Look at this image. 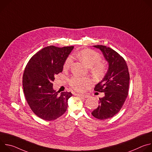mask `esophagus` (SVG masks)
<instances>
[{"label":"esophagus","mask_w":152,"mask_h":152,"mask_svg":"<svg viewBox=\"0 0 152 152\" xmlns=\"http://www.w3.org/2000/svg\"><path fill=\"white\" fill-rule=\"evenodd\" d=\"M76 96H77L78 97H82V98H88V97H89L88 95H82V94H76Z\"/></svg>","instance_id":"1"}]
</instances>
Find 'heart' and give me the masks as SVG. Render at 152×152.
Here are the masks:
<instances>
[{
  "label": "heart",
  "instance_id": "heart-1",
  "mask_svg": "<svg viewBox=\"0 0 152 152\" xmlns=\"http://www.w3.org/2000/svg\"><path fill=\"white\" fill-rule=\"evenodd\" d=\"M76 56L88 67H91V72L94 78L99 79L103 77L106 69L104 65L100 62L101 56L98 53L90 49H85L77 53ZM72 62V58L68 57L64 62V69L65 70L69 69ZM90 84V80L86 77H75L70 80L71 86L77 91H82Z\"/></svg>",
  "mask_w": 152,
  "mask_h": 152
}]
</instances>
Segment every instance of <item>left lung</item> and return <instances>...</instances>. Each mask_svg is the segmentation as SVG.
<instances>
[{"label":"left lung","mask_w":152,"mask_h":152,"mask_svg":"<svg viewBox=\"0 0 152 152\" xmlns=\"http://www.w3.org/2000/svg\"><path fill=\"white\" fill-rule=\"evenodd\" d=\"M102 52L108 63V69L94 90L104 93L99 98V104L91 114L99 120H106L117 114L122 107L128 95L129 73L124 58L117 52L102 45L93 46Z\"/></svg>","instance_id":"left-lung-1"}]
</instances>
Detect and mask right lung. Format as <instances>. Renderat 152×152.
I'll return each mask as SVG.
<instances>
[{
    "label": "right lung",
    "instance_id": "obj_1",
    "mask_svg": "<svg viewBox=\"0 0 152 152\" xmlns=\"http://www.w3.org/2000/svg\"><path fill=\"white\" fill-rule=\"evenodd\" d=\"M74 46L62 48L50 46L35 54L28 62L23 76V87L26 101L38 117L51 121L66 111L70 92L56 91L52 82L62 72L65 61Z\"/></svg>",
    "mask_w": 152,
    "mask_h": 152
}]
</instances>
